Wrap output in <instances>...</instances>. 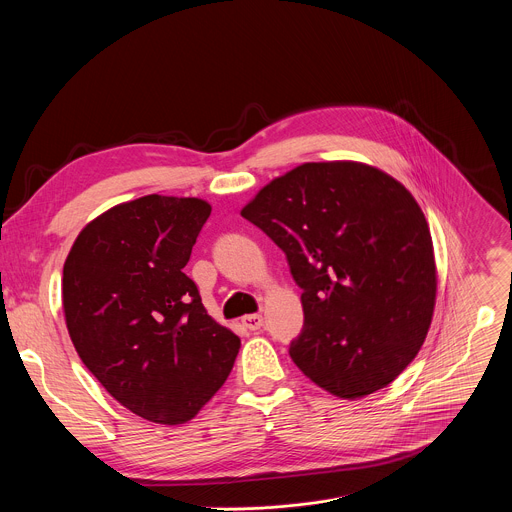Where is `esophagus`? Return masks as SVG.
Wrapping results in <instances>:
<instances>
[{
  "label": "esophagus",
  "mask_w": 512,
  "mask_h": 512,
  "mask_svg": "<svg viewBox=\"0 0 512 512\" xmlns=\"http://www.w3.org/2000/svg\"><path fill=\"white\" fill-rule=\"evenodd\" d=\"M243 324L249 328V330H259L263 326V316L261 314H249L243 318Z\"/></svg>",
  "instance_id": "1"
}]
</instances>
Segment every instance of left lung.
Instances as JSON below:
<instances>
[{
  "label": "left lung",
  "mask_w": 512,
  "mask_h": 512,
  "mask_svg": "<svg viewBox=\"0 0 512 512\" xmlns=\"http://www.w3.org/2000/svg\"><path fill=\"white\" fill-rule=\"evenodd\" d=\"M287 257L304 328L289 356L318 387L358 399L393 383L419 352L435 306L425 216L389 174L310 162L241 210Z\"/></svg>",
  "instance_id": "8db88e82"
}]
</instances>
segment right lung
I'll return each instance as SVG.
<instances>
[{
  "mask_svg": "<svg viewBox=\"0 0 512 512\" xmlns=\"http://www.w3.org/2000/svg\"><path fill=\"white\" fill-rule=\"evenodd\" d=\"M208 216L200 198L150 194L113 206L81 231L62 269L66 328L85 367L154 423L192 419L241 346L182 271Z\"/></svg>",
  "mask_w": 512,
  "mask_h": 512,
  "instance_id": "add662e5",
  "label": "right lung"
}]
</instances>
